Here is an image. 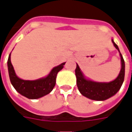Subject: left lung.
Segmentation results:
<instances>
[{
	"instance_id": "1",
	"label": "left lung",
	"mask_w": 132,
	"mask_h": 132,
	"mask_svg": "<svg viewBox=\"0 0 132 132\" xmlns=\"http://www.w3.org/2000/svg\"><path fill=\"white\" fill-rule=\"evenodd\" d=\"M113 45L118 49L121 58V70L116 79L109 83H100L88 80L84 77V74L77 64L75 74L77 77V85L81 95L90 100L103 101L116 95L120 89L125 79V61L123 57L120 52L116 44L112 39Z\"/></svg>"
}]
</instances>
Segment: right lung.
<instances>
[{
    "label": "right lung",
    "mask_w": 132,
    "mask_h": 132,
    "mask_svg": "<svg viewBox=\"0 0 132 132\" xmlns=\"http://www.w3.org/2000/svg\"><path fill=\"white\" fill-rule=\"evenodd\" d=\"M10 54L11 53L7 60L9 77L11 84L18 93L32 100L38 99L51 93L55 85L57 74L63 68L65 62L54 67L45 78L35 81H28L19 79L16 75L13 66L11 63Z\"/></svg>",
    "instance_id": "right-lung-1"
}]
</instances>
